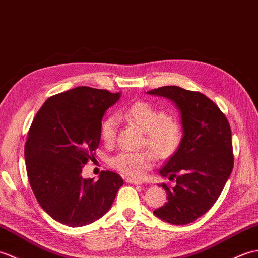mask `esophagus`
<instances>
[{
  "instance_id": "34e87169",
  "label": "esophagus",
  "mask_w": 258,
  "mask_h": 258,
  "mask_svg": "<svg viewBox=\"0 0 258 258\" xmlns=\"http://www.w3.org/2000/svg\"><path fill=\"white\" fill-rule=\"evenodd\" d=\"M125 182L130 183V184H135V185H141V184H142V181L135 180V179H130V177H128V179H125Z\"/></svg>"
}]
</instances>
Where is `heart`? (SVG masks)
Instances as JSON below:
<instances>
[{"label":"heart","mask_w":258,"mask_h":258,"mask_svg":"<svg viewBox=\"0 0 258 258\" xmlns=\"http://www.w3.org/2000/svg\"><path fill=\"white\" fill-rule=\"evenodd\" d=\"M118 118L133 123L146 133V144L156 156L164 159L171 156L179 147L182 131L180 123L170 118L162 109L146 101H137L127 109L119 112ZM100 136L106 145H112L116 139V120L108 118L101 123ZM154 163V154L151 151L129 152L122 151L110 161L111 167L121 174L140 177L146 174Z\"/></svg>","instance_id":"obj_1"}]
</instances>
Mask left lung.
I'll list each match as a JSON object with an SVG mask.
<instances>
[{"label":"left lung","mask_w":258,"mask_h":258,"mask_svg":"<svg viewBox=\"0 0 258 258\" xmlns=\"http://www.w3.org/2000/svg\"><path fill=\"white\" fill-rule=\"evenodd\" d=\"M147 94L174 102L183 131L179 147L159 171L176 185H160L167 191L168 202L153 214L170 224L185 225L213 207L231 175V127L220 108L198 91L164 86Z\"/></svg>","instance_id":"left-lung-1"}]
</instances>
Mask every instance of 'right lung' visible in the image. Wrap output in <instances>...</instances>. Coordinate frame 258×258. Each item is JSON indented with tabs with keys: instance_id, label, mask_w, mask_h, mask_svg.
Here are the masks:
<instances>
[{
	"instance_id": "right-lung-1",
	"label": "right lung",
	"mask_w": 258,
	"mask_h": 258,
	"mask_svg": "<svg viewBox=\"0 0 258 258\" xmlns=\"http://www.w3.org/2000/svg\"><path fill=\"white\" fill-rule=\"evenodd\" d=\"M120 96L76 87L48 98L33 120L24 150L28 181L42 209L61 224L79 227L100 219L123 185L111 171L98 181L82 176L95 159L102 117Z\"/></svg>"
}]
</instances>
